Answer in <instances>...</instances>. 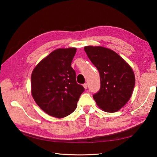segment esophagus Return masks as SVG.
<instances>
[{"label":"esophagus","mask_w":157,"mask_h":157,"mask_svg":"<svg viewBox=\"0 0 157 157\" xmlns=\"http://www.w3.org/2000/svg\"><path fill=\"white\" fill-rule=\"evenodd\" d=\"M83 87L85 89H87V83H85V84H83Z\"/></svg>","instance_id":"1"}]
</instances>
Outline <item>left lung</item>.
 <instances>
[{"mask_svg":"<svg viewBox=\"0 0 157 157\" xmlns=\"http://www.w3.org/2000/svg\"><path fill=\"white\" fill-rule=\"evenodd\" d=\"M84 49L100 76V89L93 98L101 109L115 113L132 96L135 86L133 70L113 50L93 46L85 47Z\"/></svg>","mask_w":157,"mask_h":157,"instance_id":"1","label":"left lung"}]
</instances>
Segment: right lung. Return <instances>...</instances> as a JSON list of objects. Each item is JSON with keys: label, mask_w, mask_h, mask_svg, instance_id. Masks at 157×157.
<instances>
[{"label": "right lung", "mask_w": 157, "mask_h": 157, "mask_svg": "<svg viewBox=\"0 0 157 157\" xmlns=\"http://www.w3.org/2000/svg\"><path fill=\"white\" fill-rule=\"evenodd\" d=\"M76 48L57 49L41 60L31 76L34 101L50 116L63 118L75 111L85 91L76 81L71 63Z\"/></svg>", "instance_id": "add662e5"}]
</instances>
